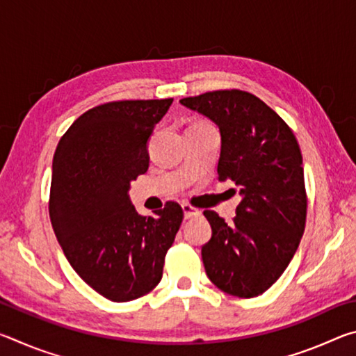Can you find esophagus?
<instances>
[{"mask_svg": "<svg viewBox=\"0 0 356 356\" xmlns=\"http://www.w3.org/2000/svg\"><path fill=\"white\" fill-rule=\"evenodd\" d=\"M182 210H184V215H185L186 220L193 218V216L201 215V210L196 209V207H193V206H190V204H182Z\"/></svg>", "mask_w": 356, "mask_h": 356, "instance_id": "obj_1", "label": "esophagus"}]
</instances>
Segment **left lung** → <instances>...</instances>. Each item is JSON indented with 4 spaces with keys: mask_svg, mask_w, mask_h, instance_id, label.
<instances>
[{
    "mask_svg": "<svg viewBox=\"0 0 356 356\" xmlns=\"http://www.w3.org/2000/svg\"><path fill=\"white\" fill-rule=\"evenodd\" d=\"M180 104L218 125V179L232 180L242 196L229 225L213 210L204 212L212 226L201 251L204 268L222 292L257 297L287 268L305 232L308 197L298 141L272 108L240 89Z\"/></svg>",
    "mask_w": 356,
    "mask_h": 356,
    "instance_id": "obj_1",
    "label": "left lung"
}]
</instances>
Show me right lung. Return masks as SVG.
I'll return each mask as SVG.
<instances>
[{"label":"right lung","mask_w":356,"mask_h":356,"mask_svg":"<svg viewBox=\"0 0 356 356\" xmlns=\"http://www.w3.org/2000/svg\"><path fill=\"white\" fill-rule=\"evenodd\" d=\"M172 99L108 102L83 113L53 156L50 220L72 268L111 301L149 293L163 276L184 220L177 202L154 216L131 206L130 182L149 168L147 141Z\"/></svg>","instance_id":"right-lung-1"}]
</instances>
